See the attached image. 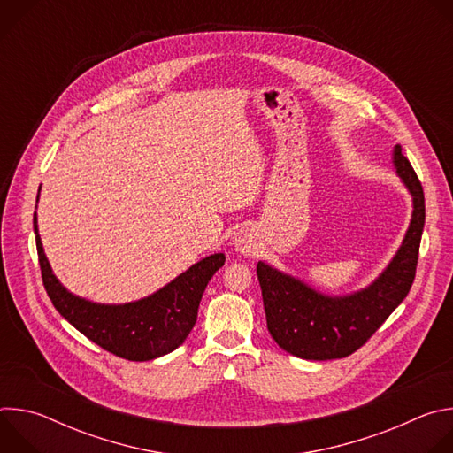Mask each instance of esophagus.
<instances>
[{
  "mask_svg": "<svg viewBox=\"0 0 453 453\" xmlns=\"http://www.w3.org/2000/svg\"><path fill=\"white\" fill-rule=\"evenodd\" d=\"M256 233H254V229H250V227H242V229H238L236 233H234V236H233V245H234V249L240 252V254H243V256H254V252H256Z\"/></svg>",
  "mask_w": 453,
  "mask_h": 453,
  "instance_id": "34e87169",
  "label": "esophagus"
}]
</instances>
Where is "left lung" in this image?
Segmentation results:
<instances>
[{
  "label": "left lung",
  "mask_w": 453,
  "mask_h": 453,
  "mask_svg": "<svg viewBox=\"0 0 453 453\" xmlns=\"http://www.w3.org/2000/svg\"><path fill=\"white\" fill-rule=\"evenodd\" d=\"M393 166L412 196V219L405 238L383 273L365 288L348 296H326L304 281L257 262L267 328L276 344L304 360H334L355 353L407 297L418 265L425 226L423 186L402 154Z\"/></svg>",
  "instance_id": "1"
}]
</instances>
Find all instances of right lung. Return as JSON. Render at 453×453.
<instances>
[{"mask_svg":"<svg viewBox=\"0 0 453 453\" xmlns=\"http://www.w3.org/2000/svg\"><path fill=\"white\" fill-rule=\"evenodd\" d=\"M34 233L42 283L57 311L105 351L134 362L163 357L186 341L196 326L210 280L226 262L224 252L206 256L149 297L123 304H102L72 294L55 278L42 249L35 213Z\"/></svg>","mask_w":453,"mask_h":453,"instance_id":"add662e5","label":"right lung"}]
</instances>
